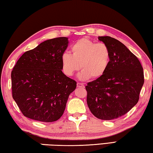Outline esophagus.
<instances>
[{
	"label": "esophagus",
	"mask_w": 153,
	"mask_h": 153,
	"mask_svg": "<svg viewBox=\"0 0 153 153\" xmlns=\"http://www.w3.org/2000/svg\"><path fill=\"white\" fill-rule=\"evenodd\" d=\"M77 87H78V88H84L85 85L82 83H81V82H78V83H77Z\"/></svg>",
	"instance_id": "esophagus-1"
}]
</instances>
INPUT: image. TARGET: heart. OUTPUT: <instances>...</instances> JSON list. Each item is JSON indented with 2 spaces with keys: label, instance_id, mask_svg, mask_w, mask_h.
<instances>
[{
  "label": "heart",
  "instance_id": "b5f03b06",
  "mask_svg": "<svg viewBox=\"0 0 153 153\" xmlns=\"http://www.w3.org/2000/svg\"><path fill=\"white\" fill-rule=\"evenodd\" d=\"M111 53L108 45L97 44L88 38H82L71 46V54L64 52L61 56L62 68L68 76L81 68L78 74L81 81L99 79L105 74L110 62Z\"/></svg>",
  "mask_w": 153,
  "mask_h": 153
}]
</instances>
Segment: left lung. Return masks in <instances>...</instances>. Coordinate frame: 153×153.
Masks as SVG:
<instances>
[{"label": "left lung", "mask_w": 153, "mask_h": 153, "mask_svg": "<svg viewBox=\"0 0 153 153\" xmlns=\"http://www.w3.org/2000/svg\"><path fill=\"white\" fill-rule=\"evenodd\" d=\"M108 45L111 58L102 76L88 82L87 102L97 118L116 119L136 105L144 85L143 68L137 57L118 40L109 36L99 37Z\"/></svg>", "instance_id": "obj_1"}]
</instances>
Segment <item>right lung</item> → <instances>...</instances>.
<instances>
[{"mask_svg": "<svg viewBox=\"0 0 153 153\" xmlns=\"http://www.w3.org/2000/svg\"><path fill=\"white\" fill-rule=\"evenodd\" d=\"M68 37L46 40L21 56L11 72L13 98L25 117L52 122L62 116L76 82L62 71Z\"/></svg>", "mask_w": 153, "mask_h": 153, "instance_id": "1", "label": "right lung"}]
</instances>
